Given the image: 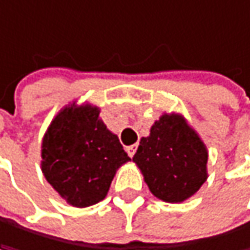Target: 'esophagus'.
I'll return each mask as SVG.
<instances>
[{"mask_svg":"<svg viewBox=\"0 0 250 250\" xmlns=\"http://www.w3.org/2000/svg\"><path fill=\"white\" fill-rule=\"evenodd\" d=\"M135 150H137V146H135V144H134V146H128V147H126V151H128L129 157H132V156L135 154Z\"/></svg>","mask_w":250,"mask_h":250,"instance_id":"1","label":"esophagus"}]
</instances>
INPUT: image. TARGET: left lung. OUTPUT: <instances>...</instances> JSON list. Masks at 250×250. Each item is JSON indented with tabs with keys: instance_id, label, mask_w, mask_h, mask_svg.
Listing matches in <instances>:
<instances>
[{
	"instance_id": "obj_1",
	"label": "left lung",
	"mask_w": 250,
	"mask_h": 250,
	"mask_svg": "<svg viewBox=\"0 0 250 250\" xmlns=\"http://www.w3.org/2000/svg\"><path fill=\"white\" fill-rule=\"evenodd\" d=\"M132 162L150 192L165 202H184L208 178V150L182 113L165 112L143 137Z\"/></svg>"
}]
</instances>
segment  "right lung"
Returning <instances> with one entry per match:
<instances>
[{
    "mask_svg": "<svg viewBox=\"0 0 250 250\" xmlns=\"http://www.w3.org/2000/svg\"><path fill=\"white\" fill-rule=\"evenodd\" d=\"M99 115L97 106L74 100L55 115L42 140L43 176L77 208L104 199L118 169L131 160Z\"/></svg>",
    "mask_w": 250,
    "mask_h": 250,
    "instance_id": "obj_1",
    "label": "right lung"
}]
</instances>
